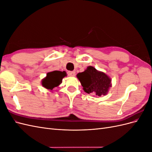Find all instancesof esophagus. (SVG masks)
I'll return each instance as SVG.
<instances>
[{
  "mask_svg": "<svg viewBox=\"0 0 152 152\" xmlns=\"http://www.w3.org/2000/svg\"><path fill=\"white\" fill-rule=\"evenodd\" d=\"M68 75L70 77H74L75 76V71L68 72Z\"/></svg>",
  "mask_w": 152,
  "mask_h": 152,
  "instance_id": "34e87169",
  "label": "esophagus"
}]
</instances>
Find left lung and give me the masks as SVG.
Masks as SVG:
<instances>
[{
	"label": "left lung",
	"instance_id": "1",
	"mask_svg": "<svg viewBox=\"0 0 152 152\" xmlns=\"http://www.w3.org/2000/svg\"><path fill=\"white\" fill-rule=\"evenodd\" d=\"M77 77L83 87V90L87 94L105 96L112 87L111 78L92 66H87L83 72L77 73Z\"/></svg>",
	"mask_w": 152,
	"mask_h": 152
}]
</instances>
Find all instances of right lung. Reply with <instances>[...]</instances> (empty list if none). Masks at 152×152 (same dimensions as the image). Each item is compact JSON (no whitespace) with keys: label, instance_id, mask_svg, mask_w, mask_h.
Returning a JSON list of instances; mask_svg holds the SVG:
<instances>
[{"label":"right lung","instance_id":"right-lung-1","mask_svg":"<svg viewBox=\"0 0 152 152\" xmlns=\"http://www.w3.org/2000/svg\"><path fill=\"white\" fill-rule=\"evenodd\" d=\"M66 75V73L65 71L55 70L48 72L46 77L42 80V86L45 89L51 91L54 87L60 85L63 79Z\"/></svg>","mask_w":152,"mask_h":152}]
</instances>
